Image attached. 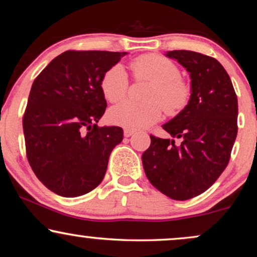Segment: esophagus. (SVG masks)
Masks as SVG:
<instances>
[{"instance_id":"esophagus-1","label":"esophagus","mask_w":257,"mask_h":257,"mask_svg":"<svg viewBox=\"0 0 257 257\" xmlns=\"http://www.w3.org/2000/svg\"><path fill=\"white\" fill-rule=\"evenodd\" d=\"M134 134H135V132H134V130L124 129V136H125V137H130L132 135H134Z\"/></svg>"}]
</instances>
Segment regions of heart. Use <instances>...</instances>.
I'll return each instance as SVG.
<instances>
[{
    "mask_svg": "<svg viewBox=\"0 0 257 257\" xmlns=\"http://www.w3.org/2000/svg\"><path fill=\"white\" fill-rule=\"evenodd\" d=\"M132 68L137 79L151 82L146 95V103L125 101L111 108L108 121L111 124L129 130L150 127L162 117V108L166 115L175 116L187 107L191 88L180 78L177 65L168 58L148 53L133 60ZM128 75L121 64H115L101 78V91L109 102L123 100L128 92Z\"/></svg>",
    "mask_w": 257,
    "mask_h": 257,
    "instance_id": "heart-1",
    "label": "heart"
}]
</instances>
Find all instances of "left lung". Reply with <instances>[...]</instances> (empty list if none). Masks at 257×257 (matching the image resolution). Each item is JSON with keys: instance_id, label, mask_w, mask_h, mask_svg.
Segmentation results:
<instances>
[{"instance_id": "left-lung-1", "label": "left lung", "mask_w": 257, "mask_h": 257, "mask_svg": "<svg viewBox=\"0 0 257 257\" xmlns=\"http://www.w3.org/2000/svg\"><path fill=\"white\" fill-rule=\"evenodd\" d=\"M165 56L190 73V102L163 124L171 140L150 135L142 163L158 191L187 200L211 187L228 164L237 134V97L228 73L214 58L186 50Z\"/></svg>"}]
</instances>
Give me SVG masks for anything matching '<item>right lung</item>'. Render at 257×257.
<instances>
[{"label":"right lung","mask_w":257,"mask_h":257,"mask_svg":"<svg viewBox=\"0 0 257 257\" xmlns=\"http://www.w3.org/2000/svg\"><path fill=\"white\" fill-rule=\"evenodd\" d=\"M127 52L66 51L32 84L23 116L27 157L37 178L58 196L91 192L102 182L120 127H97L107 102L101 78Z\"/></svg>","instance_id":"add662e5"}]
</instances>
